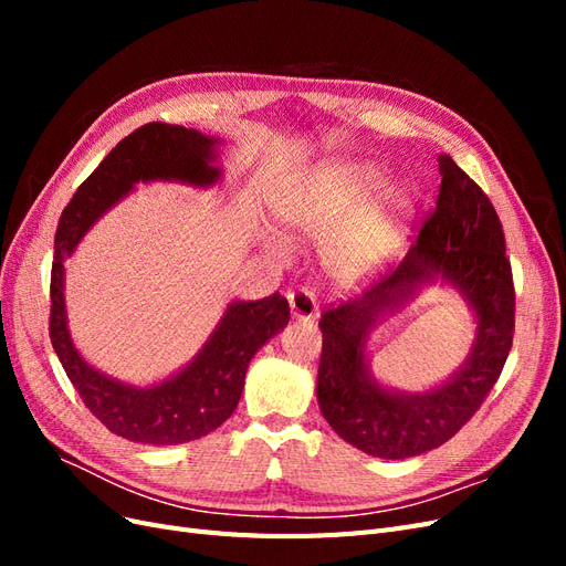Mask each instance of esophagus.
Here are the masks:
<instances>
[{
	"label": "esophagus",
	"instance_id": "34e87169",
	"mask_svg": "<svg viewBox=\"0 0 566 566\" xmlns=\"http://www.w3.org/2000/svg\"><path fill=\"white\" fill-rule=\"evenodd\" d=\"M287 304L290 312H293L295 318L300 321H314L318 316V304L312 290L306 287H295L287 293Z\"/></svg>",
	"mask_w": 566,
	"mask_h": 566
}]
</instances>
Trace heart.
<instances>
[{
	"mask_svg": "<svg viewBox=\"0 0 566 566\" xmlns=\"http://www.w3.org/2000/svg\"><path fill=\"white\" fill-rule=\"evenodd\" d=\"M378 184V167L333 160L314 167L281 202L285 229L304 241H328L350 224L328 254L337 283L354 285L378 269L413 217L416 198L403 184Z\"/></svg>",
	"mask_w": 566,
	"mask_h": 566,
	"instance_id": "b5f03b06",
	"label": "heart"
}]
</instances>
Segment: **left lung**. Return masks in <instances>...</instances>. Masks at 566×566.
Instances as JSON below:
<instances>
[{
  "label": "left lung",
  "mask_w": 566,
  "mask_h": 566,
  "mask_svg": "<svg viewBox=\"0 0 566 566\" xmlns=\"http://www.w3.org/2000/svg\"><path fill=\"white\" fill-rule=\"evenodd\" d=\"M439 175L437 208L401 264L318 321L321 413L352 447L385 460L413 458L447 443L489 397L515 335V285L501 219L449 156L439 158ZM434 277L453 284L471 304L475 345L463 368L437 390L391 392L369 375L367 333Z\"/></svg>",
  "instance_id": "1"
}]
</instances>
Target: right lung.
Segmentation results:
<instances>
[{
  "label": "right lung",
  "mask_w": 566,
  "mask_h": 566,
  "mask_svg": "<svg viewBox=\"0 0 566 566\" xmlns=\"http://www.w3.org/2000/svg\"><path fill=\"white\" fill-rule=\"evenodd\" d=\"M217 139L181 125L148 123L125 136L65 205L54 238L51 264L49 337L80 399L117 437L175 447L210 434L231 418L241 401L252 356L290 321L287 300L279 293L256 302H231L210 339L184 370L150 387L119 382L92 368L73 345L63 297V260L98 217L144 181L212 186Z\"/></svg>",
  "instance_id": "add662e5"
}]
</instances>
